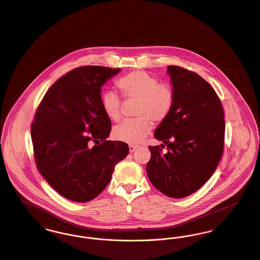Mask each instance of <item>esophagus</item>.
I'll return each mask as SVG.
<instances>
[{
    "instance_id": "1",
    "label": "esophagus",
    "mask_w": 260,
    "mask_h": 260,
    "mask_svg": "<svg viewBox=\"0 0 260 260\" xmlns=\"http://www.w3.org/2000/svg\"><path fill=\"white\" fill-rule=\"evenodd\" d=\"M128 148H129V152H135V151L138 149V146L131 144V145L128 146Z\"/></svg>"
}]
</instances>
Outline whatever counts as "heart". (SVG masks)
<instances>
[{
	"label": "heart",
	"instance_id": "b5f03b06",
	"mask_svg": "<svg viewBox=\"0 0 260 260\" xmlns=\"http://www.w3.org/2000/svg\"><path fill=\"white\" fill-rule=\"evenodd\" d=\"M122 95L139 101L137 115L140 118L122 121L113 131L117 140L128 144H139L153 127V121L161 122L170 115L175 96L170 85L158 80L146 71L137 70L122 76L117 82ZM101 105L106 116L118 121L120 116V100L116 92L105 91L101 97Z\"/></svg>",
	"mask_w": 260,
	"mask_h": 260
}]
</instances>
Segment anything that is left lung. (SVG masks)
I'll return each mask as SVG.
<instances>
[{
  "instance_id": "left-lung-1",
  "label": "left lung",
  "mask_w": 260,
  "mask_h": 260,
  "mask_svg": "<svg viewBox=\"0 0 260 260\" xmlns=\"http://www.w3.org/2000/svg\"><path fill=\"white\" fill-rule=\"evenodd\" d=\"M175 102L154 138L167 146H150L146 165L152 185L171 198H185L211 178L223 151L224 120L220 99L198 74L179 66H168Z\"/></svg>"
}]
</instances>
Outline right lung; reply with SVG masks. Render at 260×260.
Masks as SVG:
<instances>
[{"mask_svg":"<svg viewBox=\"0 0 260 260\" xmlns=\"http://www.w3.org/2000/svg\"><path fill=\"white\" fill-rule=\"evenodd\" d=\"M120 71L104 66L73 69L49 88L37 110L30 133L38 169L69 200L95 199L116 164L128 154L125 142L107 140L111 120L101 105L103 85Z\"/></svg>","mask_w":260,"mask_h":260,"instance_id":"right-lung-1","label":"right lung"}]
</instances>
